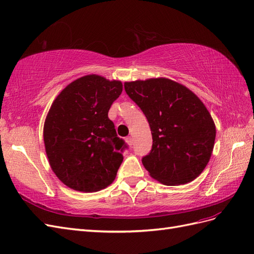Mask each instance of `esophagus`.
Instances as JSON below:
<instances>
[{
	"label": "esophagus",
	"mask_w": 254,
	"mask_h": 254,
	"mask_svg": "<svg viewBox=\"0 0 254 254\" xmlns=\"http://www.w3.org/2000/svg\"><path fill=\"white\" fill-rule=\"evenodd\" d=\"M126 141L129 144V146H132V144H133V138H132L131 136H127V138H126Z\"/></svg>",
	"instance_id": "1"
}]
</instances>
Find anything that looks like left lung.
<instances>
[{
  "instance_id": "left-lung-1",
  "label": "left lung",
  "mask_w": 254,
  "mask_h": 254,
  "mask_svg": "<svg viewBox=\"0 0 254 254\" xmlns=\"http://www.w3.org/2000/svg\"><path fill=\"white\" fill-rule=\"evenodd\" d=\"M127 95L146 116L152 149L141 159L150 176L165 185L190 183L212 155L216 128L201 100L168 78L125 83Z\"/></svg>"
}]
</instances>
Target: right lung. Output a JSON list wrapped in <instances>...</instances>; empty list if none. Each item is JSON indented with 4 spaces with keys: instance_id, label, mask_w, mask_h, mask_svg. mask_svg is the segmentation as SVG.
<instances>
[{
    "instance_id": "add662e5",
    "label": "right lung",
    "mask_w": 254,
    "mask_h": 254,
    "mask_svg": "<svg viewBox=\"0 0 254 254\" xmlns=\"http://www.w3.org/2000/svg\"><path fill=\"white\" fill-rule=\"evenodd\" d=\"M122 83L86 75L69 84L51 106L43 127L46 152L62 182L93 192L112 184L127 144L116 133L108 111Z\"/></svg>"
}]
</instances>
